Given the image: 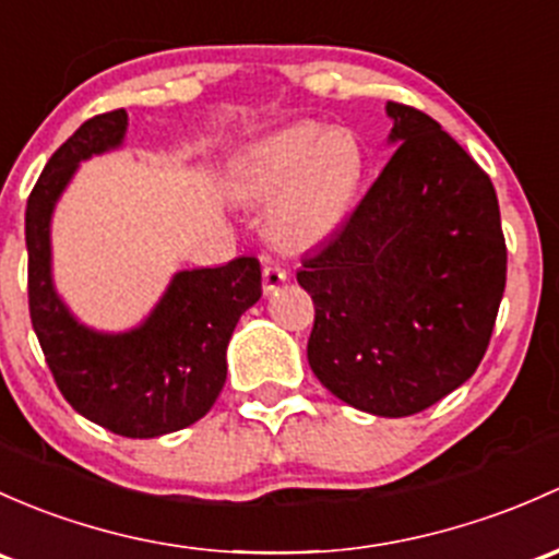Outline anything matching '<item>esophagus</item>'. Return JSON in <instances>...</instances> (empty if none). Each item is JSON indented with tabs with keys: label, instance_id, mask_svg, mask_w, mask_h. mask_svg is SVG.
<instances>
[{
	"label": "esophagus",
	"instance_id": "1",
	"mask_svg": "<svg viewBox=\"0 0 559 559\" xmlns=\"http://www.w3.org/2000/svg\"><path fill=\"white\" fill-rule=\"evenodd\" d=\"M286 278H289V270H286L281 262L270 260L267 264H264V270H262V286H264V292L278 289V286L284 284Z\"/></svg>",
	"mask_w": 559,
	"mask_h": 559
}]
</instances>
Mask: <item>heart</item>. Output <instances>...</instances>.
Listing matches in <instances>:
<instances>
[{"label":"heart","instance_id":"heart-1","mask_svg":"<svg viewBox=\"0 0 559 559\" xmlns=\"http://www.w3.org/2000/svg\"><path fill=\"white\" fill-rule=\"evenodd\" d=\"M364 174V155L348 131L324 133L319 126H297L273 133L238 171L243 198H273V230L284 243H316L340 225Z\"/></svg>","mask_w":559,"mask_h":559}]
</instances>
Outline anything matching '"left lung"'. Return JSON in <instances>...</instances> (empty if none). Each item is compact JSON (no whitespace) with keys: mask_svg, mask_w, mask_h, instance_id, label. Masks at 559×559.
Masks as SVG:
<instances>
[{"mask_svg":"<svg viewBox=\"0 0 559 559\" xmlns=\"http://www.w3.org/2000/svg\"><path fill=\"white\" fill-rule=\"evenodd\" d=\"M391 160L302 260L308 361L364 413H423L477 372L507 286L492 181L426 111L388 102Z\"/></svg>","mask_w":559,"mask_h":559,"instance_id":"8db88e82","label":"left lung"}]
</instances>
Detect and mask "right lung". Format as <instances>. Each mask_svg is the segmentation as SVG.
I'll return each mask as SVG.
<instances>
[{"mask_svg":"<svg viewBox=\"0 0 559 559\" xmlns=\"http://www.w3.org/2000/svg\"><path fill=\"white\" fill-rule=\"evenodd\" d=\"M128 115L111 109L82 122L47 160L26 205L28 316L58 391L87 420L131 439H152L201 420L227 378V343L262 297L257 257L185 270L136 332L80 326L50 284V214L80 160L122 141Z\"/></svg>","mask_w":559,"mask_h":559,"instance_id":"1","label":"right lung"}]
</instances>
